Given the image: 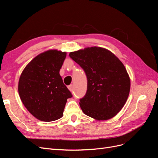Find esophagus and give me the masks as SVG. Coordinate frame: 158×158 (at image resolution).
Returning a JSON list of instances; mask_svg holds the SVG:
<instances>
[{
	"mask_svg": "<svg viewBox=\"0 0 158 158\" xmlns=\"http://www.w3.org/2000/svg\"><path fill=\"white\" fill-rule=\"evenodd\" d=\"M68 88L69 89L70 91V92H73V85H70L68 86Z\"/></svg>",
	"mask_w": 158,
	"mask_h": 158,
	"instance_id": "1",
	"label": "esophagus"
}]
</instances>
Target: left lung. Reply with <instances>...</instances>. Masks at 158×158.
<instances>
[{"mask_svg": "<svg viewBox=\"0 0 158 158\" xmlns=\"http://www.w3.org/2000/svg\"><path fill=\"white\" fill-rule=\"evenodd\" d=\"M69 56L87 77L86 93L80 99L84 113L99 121L115 116L125 104L131 88L121 61L111 51L98 47L71 52Z\"/></svg>", "mask_w": 158, "mask_h": 158, "instance_id": "obj_1", "label": "left lung"}]
</instances>
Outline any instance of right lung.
<instances>
[{
	"label": "right lung",
	"mask_w": 158,
	"mask_h": 158,
	"mask_svg": "<svg viewBox=\"0 0 158 158\" xmlns=\"http://www.w3.org/2000/svg\"><path fill=\"white\" fill-rule=\"evenodd\" d=\"M66 53L49 50L35 56L23 69L18 83L23 104L33 116L50 122L61 118L68 98L73 97L59 71Z\"/></svg>",
	"instance_id": "add662e5"
}]
</instances>
